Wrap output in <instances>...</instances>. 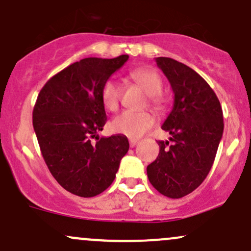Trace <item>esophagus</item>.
<instances>
[{"mask_svg": "<svg viewBox=\"0 0 251 251\" xmlns=\"http://www.w3.org/2000/svg\"><path fill=\"white\" fill-rule=\"evenodd\" d=\"M138 142H139L138 139H130V147H131V148L136 147L137 143H138Z\"/></svg>", "mask_w": 251, "mask_h": 251, "instance_id": "1", "label": "esophagus"}]
</instances>
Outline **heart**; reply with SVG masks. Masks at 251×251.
I'll list each match as a JSON object with an SVG mask.
<instances>
[{"label":"heart","mask_w":251,"mask_h":251,"mask_svg":"<svg viewBox=\"0 0 251 251\" xmlns=\"http://www.w3.org/2000/svg\"><path fill=\"white\" fill-rule=\"evenodd\" d=\"M130 78L137 83L149 95V102L155 109H162V99L159 93L162 90V79L155 70L151 69H138L132 71ZM121 90L119 84L114 79H108L101 90V100L107 111H117L120 102ZM155 124L152 114L149 112L120 113L111 123V128L117 133H121L130 138H138Z\"/></svg>","instance_id":"1"}]
</instances>
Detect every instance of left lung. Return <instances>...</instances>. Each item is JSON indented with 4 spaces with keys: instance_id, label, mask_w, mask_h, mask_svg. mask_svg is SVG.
Wrapping results in <instances>:
<instances>
[{
    "instance_id": "left-lung-1",
    "label": "left lung",
    "mask_w": 251,
    "mask_h": 251,
    "mask_svg": "<svg viewBox=\"0 0 251 251\" xmlns=\"http://www.w3.org/2000/svg\"><path fill=\"white\" fill-rule=\"evenodd\" d=\"M172 85L174 104L162 128L172 134L158 140L159 153L147 168L150 183L161 194L178 199L197 189L210 173L224 131L223 111L207 82L182 63L156 58Z\"/></svg>"
}]
</instances>
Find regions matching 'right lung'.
I'll list each match as a JSON object with an SVG mask.
<instances>
[{
  "mask_svg": "<svg viewBox=\"0 0 251 251\" xmlns=\"http://www.w3.org/2000/svg\"><path fill=\"white\" fill-rule=\"evenodd\" d=\"M127 59H81L50 78L38 95L33 127L44 161L57 182L78 197L106 191L130 148L123 134L99 137L107 120L101 90Z\"/></svg>",
  "mask_w": 251,
  "mask_h": 251,
  "instance_id": "1",
  "label": "right lung"
}]
</instances>
